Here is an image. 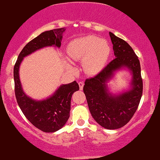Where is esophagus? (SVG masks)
<instances>
[{
	"instance_id": "esophagus-1",
	"label": "esophagus",
	"mask_w": 160,
	"mask_h": 160,
	"mask_svg": "<svg viewBox=\"0 0 160 160\" xmlns=\"http://www.w3.org/2000/svg\"><path fill=\"white\" fill-rule=\"evenodd\" d=\"M78 85H79L80 90H82V89H83V87H84V82H78Z\"/></svg>"
}]
</instances>
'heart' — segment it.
Returning <instances> with one entry per match:
<instances>
[{
	"mask_svg": "<svg viewBox=\"0 0 160 160\" xmlns=\"http://www.w3.org/2000/svg\"><path fill=\"white\" fill-rule=\"evenodd\" d=\"M110 52L108 42L93 35L75 39L67 47L69 58L73 61H84V69L90 75H97L102 70Z\"/></svg>",
	"mask_w": 160,
	"mask_h": 160,
	"instance_id": "1",
	"label": "heart"
}]
</instances>
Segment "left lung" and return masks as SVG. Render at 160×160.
Instances as JSON below:
<instances>
[{
	"instance_id": "8db88e82",
	"label": "left lung",
	"mask_w": 160,
	"mask_h": 160,
	"mask_svg": "<svg viewBox=\"0 0 160 160\" xmlns=\"http://www.w3.org/2000/svg\"><path fill=\"white\" fill-rule=\"evenodd\" d=\"M115 58L99 74L88 78L83 91L92 117L108 129L123 127L130 121L139 105L143 91L141 66L134 51L126 41L109 32ZM128 68L132 74L131 88L118 95L111 93L107 82L114 72Z\"/></svg>"
}]
</instances>
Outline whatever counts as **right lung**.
I'll list each match as a JSON object with an SVG mask.
<instances>
[{
  "label": "right lung",
  "instance_id": "add662e5",
  "mask_svg": "<svg viewBox=\"0 0 160 160\" xmlns=\"http://www.w3.org/2000/svg\"><path fill=\"white\" fill-rule=\"evenodd\" d=\"M65 30L63 28L42 32L30 41L20 52L13 70L15 93L18 106L28 121L45 132H56L66 124L69 118L72 95L79 90V86L76 81L61 84L49 97L36 100L28 97L22 89L19 67L24 58L36 51L48 46L60 48Z\"/></svg>",
  "mask_w": 160,
  "mask_h": 160
}]
</instances>
